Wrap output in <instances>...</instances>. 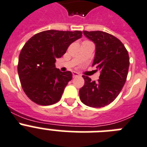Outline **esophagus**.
Returning a JSON list of instances; mask_svg holds the SVG:
<instances>
[{
	"label": "esophagus",
	"instance_id": "esophagus-1",
	"mask_svg": "<svg viewBox=\"0 0 147 147\" xmlns=\"http://www.w3.org/2000/svg\"><path fill=\"white\" fill-rule=\"evenodd\" d=\"M80 75L78 73V72H76V71H73V72H72V76H73V78H76V77H77V76H79Z\"/></svg>",
	"mask_w": 147,
	"mask_h": 147
}]
</instances>
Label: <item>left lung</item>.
<instances>
[{
  "label": "left lung",
  "mask_w": 147,
  "mask_h": 147,
  "mask_svg": "<svg viewBox=\"0 0 147 147\" xmlns=\"http://www.w3.org/2000/svg\"><path fill=\"white\" fill-rule=\"evenodd\" d=\"M94 43L93 66L100 71L97 82L83 76L84 84L79 90L81 101L86 106L100 108L116 98L126 82L129 56L123 44L112 34L101 31L83 32Z\"/></svg>",
  "instance_id": "8db88e82"
}]
</instances>
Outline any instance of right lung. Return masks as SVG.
Wrapping results in <instances>:
<instances>
[{
  "instance_id": "1",
  "label": "right lung",
  "mask_w": 147,
  "mask_h": 147,
  "mask_svg": "<svg viewBox=\"0 0 147 147\" xmlns=\"http://www.w3.org/2000/svg\"><path fill=\"white\" fill-rule=\"evenodd\" d=\"M82 36L80 31L47 30L34 34L26 43L19 57L18 74L24 92L31 100L49 106L60 100L72 74L57 69L55 63Z\"/></svg>"
}]
</instances>
